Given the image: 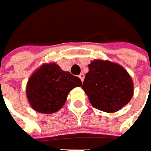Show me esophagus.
Wrapping results in <instances>:
<instances>
[{
	"instance_id": "esophagus-1",
	"label": "esophagus",
	"mask_w": 151,
	"mask_h": 151,
	"mask_svg": "<svg viewBox=\"0 0 151 151\" xmlns=\"http://www.w3.org/2000/svg\"><path fill=\"white\" fill-rule=\"evenodd\" d=\"M79 78H80V79L81 80V81L83 82V81H84V74H83V73L80 74V75H79Z\"/></svg>"
}]
</instances>
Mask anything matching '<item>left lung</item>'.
<instances>
[{
    "instance_id": "left-lung-1",
    "label": "left lung",
    "mask_w": 151,
    "mask_h": 151,
    "mask_svg": "<svg viewBox=\"0 0 151 151\" xmlns=\"http://www.w3.org/2000/svg\"><path fill=\"white\" fill-rule=\"evenodd\" d=\"M82 88L93 106L105 112H115L133 95V84L127 70L109 61L94 60L88 66Z\"/></svg>"
}]
</instances>
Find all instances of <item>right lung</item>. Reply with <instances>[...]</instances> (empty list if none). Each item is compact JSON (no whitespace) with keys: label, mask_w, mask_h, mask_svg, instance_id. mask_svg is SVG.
I'll return each instance as SVG.
<instances>
[{"label":"right lung","mask_w":151,"mask_h":151,"mask_svg":"<svg viewBox=\"0 0 151 151\" xmlns=\"http://www.w3.org/2000/svg\"><path fill=\"white\" fill-rule=\"evenodd\" d=\"M81 85L80 78L57 64H44L28 80L27 96L35 111L52 114L63 107L71 89Z\"/></svg>","instance_id":"right-lung-1"}]
</instances>
